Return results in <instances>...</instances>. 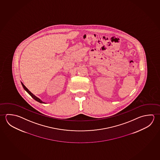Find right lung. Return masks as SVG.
<instances>
[{
    "label": "right lung",
    "instance_id": "add662e5",
    "mask_svg": "<svg viewBox=\"0 0 160 160\" xmlns=\"http://www.w3.org/2000/svg\"><path fill=\"white\" fill-rule=\"evenodd\" d=\"M21 83H22V86H23V88H24L26 91H27V93L29 94V95L32 97V98L34 99V100H35L36 101H37L38 102H40V103H46L45 102H42V101L39 98H37L36 96H35V95H33V94H32L31 92H30V91L28 90V89H27V88L26 87V86H24V84H23L22 83V82H21Z\"/></svg>",
    "mask_w": 160,
    "mask_h": 160
}]
</instances>
